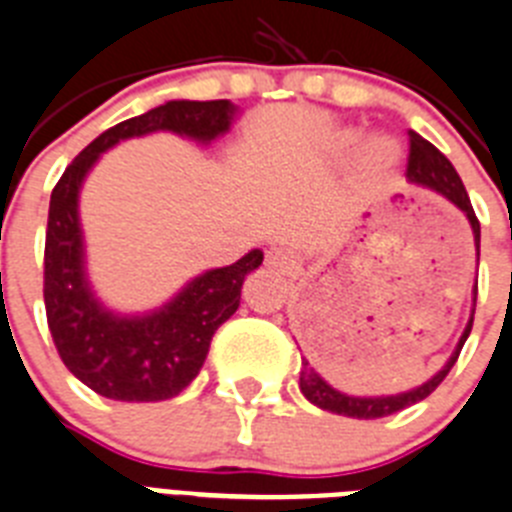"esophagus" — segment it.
<instances>
[{
  "label": "esophagus",
  "instance_id": "esophagus-1",
  "mask_svg": "<svg viewBox=\"0 0 512 512\" xmlns=\"http://www.w3.org/2000/svg\"><path fill=\"white\" fill-rule=\"evenodd\" d=\"M268 265L270 268L281 270V273H289L291 268H294V257L286 252V249H270L268 252Z\"/></svg>",
  "mask_w": 512,
  "mask_h": 512
}]
</instances>
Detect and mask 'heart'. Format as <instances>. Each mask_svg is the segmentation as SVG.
Segmentation results:
<instances>
[{
	"mask_svg": "<svg viewBox=\"0 0 512 512\" xmlns=\"http://www.w3.org/2000/svg\"><path fill=\"white\" fill-rule=\"evenodd\" d=\"M359 140H362V132L356 130V127H341V130H336L328 137L330 156H349L351 150L359 145ZM398 166H401V145H398V140L390 135H377L367 140L362 150H359V166H356V171H359V182L367 190H380V187H385L393 179Z\"/></svg>",
	"mask_w": 512,
	"mask_h": 512,
	"instance_id": "obj_1",
	"label": "heart"
}]
</instances>
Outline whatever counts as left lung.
I'll return each mask as SVG.
<instances>
[{
	"label": "left lung",
	"mask_w": 512,
	"mask_h": 512,
	"mask_svg": "<svg viewBox=\"0 0 512 512\" xmlns=\"http://www.w3.org/2000/svg\"><path fill=\"white\" fill-rule=\"evenodd\" d=\"M409 169H406V179L416 187H424V190H432L437 195H442L448 203H453L455 208L461 210L466 216L468 226H471V234H474V247H476V263H479V239H482V229H479V218H476L474 208H471V200H468V192L463 187L461 176L453 169V163L442 156L435 145L424 140L422 135L409 132ZM474 304H476V286H474ZM471 325H474V309H471V317H468V325L463 328L461 338H458V346L450 354V359L445 362V367L437 372V375L429 377L427 382H422L419 388H411L406 393L395 395H346L341 390H336L333 385L322 380L320 372H317L312 364L304 359L302 372H299V388H302L304 398L309 403H315L317 409L330 411V414L351 416V419H380V416H390L395 411H403L414 406V403L424 401L432 390L440 385L448 372L453 369V364L458 362V354H461L463 343H466L468 333H471Z\"/></svg>",
	"instance_id": "obj_1"
}]
</instances>
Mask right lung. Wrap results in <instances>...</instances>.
I'll use <instances>...</instances> for the list:
<instances>
[{"label":"right lung","mask_w":512,"mask_h":512,"mask_svg":"<svg viewBox=\"0 0 512 512\" xmlns=\"http://www.w3.org/2000/svg\"><path fill=\"white\" fill-rule=\"evenodd\" d=\"M239 114L231 101H166L98 135L64 169L51 192L44 252V302L51 338L64 367L103 398L166 401L197 377L213 333L239 309L244 278L263 265L252 249L226 268L192 278L174 299L143 315L103 307L88 281L80 226V190L101 153L122 140L174 132L208 145L226 135Z\"/></svg>","instance_id":"right-lung-1"}]
</instances>
